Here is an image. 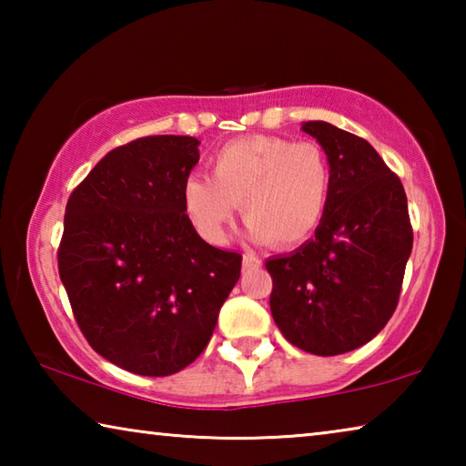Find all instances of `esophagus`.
<instances>
[{"mask_svg":"<svg viewBox=\"0 0 466 466\" xmlns=\"http://www.w3.org/2000/svg\"><path fill=\"white\" fill-rule=\"evenodd\" d=\"M242 265H244V269H258V267L263 265V261L255 255V252H244Z\"/></svg>","mask_w":466,"mask_h":466,"instance_id":"obj_1","label":"esophagus"}]
</instances>
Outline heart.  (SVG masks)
<instances>
[{
	"instance_id": "1",
	"label": "heart",
	"mask_w": 466,
	"mask_h": 466,
	"mask_svg": "<svg viewBox=\"0 0 466 466\" xmlns=\"http://www.w3.org/2000/svg\"><path fill=\"white\" fill-rule=\"evenodd\" d=\"M211 178L193 175L183 205L201 238L226 240L236 205L250 236L273 247H296L319 230L330 199V167L312 141L250 136L219 147Z\"/></svg>"
}]
</instances>
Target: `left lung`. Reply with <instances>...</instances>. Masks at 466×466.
I'll return each mask as SVG.
<instances>
[{
  "mask_svg": "<svg viewBox=\"0 0 466 466\" xmlns=\"http://www.w3.org/2000/svg\"><path fill=\"white\" fill-rule=\"evenodd\" d=\"M302 131L325 149L333 185L314 238L265 263L273 279L269 306L291 345L339 356L390 320L413 228L403 183L366 139L325 121L304 123Z\"/></svg>",
  "mask_w": 466,
  "mask_h": 466,
  "instance_id": "1",
  "label": "left lung"
}]
</instances>
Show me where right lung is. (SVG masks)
Masks as SVG:
<instances>
[{
	"mask_svg": "<svg viewBox=\"0 0 466 466\" xmlns=\"http://www.w3.org/2000/svg\"><path fill=\"white\" fill-rule=\"evenodd\" d=\"M199 141L149 136L115 147L69 195L57 250L77 327L102 358L170 376L201 356L242 255L205 242L183 185Z\"/></svg>",
	"mask_w": 466,
	"mask_h": 466,
	"instance_id": "1",
	"label": "right lung"
}]
</instances>
